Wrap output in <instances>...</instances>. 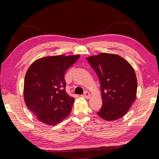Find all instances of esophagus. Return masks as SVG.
<instances>
[{
  "label": "esophagus",
  "mask_w": 159,
  "mask_h": 159,
  "mask_svg": "<svg viewBox=\"0 0 159 159\" xmlns=\"http://www.w3.org/2000/svg\"><path fill=\"white\" fill-rule=\"evenodd\" d=\"M81 96L85 99H89L91 98V94L89 93V92H88V91H85L84 94Z\"/></svg>",
  "instance_id": "1"
}]
</instances>
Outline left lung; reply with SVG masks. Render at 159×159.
Masks as SVG:
<instances>
[{"label":"left lung","mask_w":159,"mask_h":159,"mask_svg":"<svg viewBox=\"0 0 159 159\" xmlns=\"http://www.w3.org/2000/svg\"><path fill=\"white\" fill-rule=\"evenodd\" d=\"M87 60L101 85L103 105L98 115L106 121L122 117L137 97V80L132 66L122 57L107 53Z\"/></svg>","instance_id":"obj_1"}]
</instances>
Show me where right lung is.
Returning a JSON list of instances; mask_svg holds the SVG:
<instances>
[{
  "label": "right lung",
  "instance_id": "1",
  "mask_svg": "<svg viewBox=\"0 0 159 159\" xmlns=\"http://www.w3.org/2000/svg\"><path fill=\"white\" fill-rule=\"evenodd\" d=\"M80 55L53 56L34 61L24 84L26 105L38 121L55 125L68 116L74 98L66 91L64 74Z\"/></svg>",
  "mask_w": 159,
  "mask_h": 159
}]
</instances>
